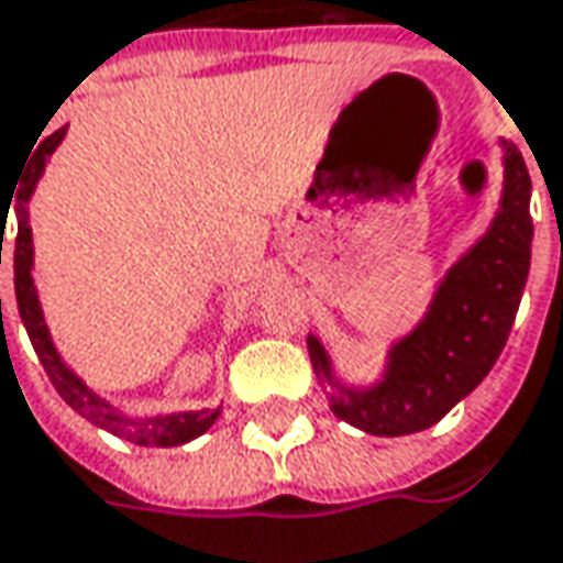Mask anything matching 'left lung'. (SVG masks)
<instances>
[{
    "label": "left lung",
    "mask_w": 563,
    "mask_h": 563,
    "mask_svg": "<svg viewBox=\"0 0 563 563\" xmlns=\"http://www.w3.org/2000/svg\"><path fill=\"white\" fill-rule=\"evenodd\" d=\"M501 144V208L488 233L444 274L426 318L390 346L380 380L372 387L343 384L321 340L308 336L314 375L330 387L336 419L378 438L426 431L470 397L498 362L523 299L532 255V183L523 154L507 141Z\"/></svg>",
    "instance_id": "1"
}]
</instances>
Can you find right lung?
Masks as SVG:
<instances>
[{
	"label": "right lung",
	"mask_w": 563,
	"mask_h": 563,
	"mask_svg": "<svg viewBox=\"0 0 563 563\" xmlns=\"http://www.w3.org/2000/svg\"><path fill=\"white\" fill-rule=\"evenodd\" d=\"M65 137V129L53 132L49 137L40 141V147L34 151V157L27 163L24 176H21V185L18 191H12V198H18L14 205V220H18V235L12 239V257H14V299H18V314L27 328V336L37 350L40 362L46 368V375L53 380V387L59 390V397L65 404L71 406L78 416L90 419L97 428H107L110 434L122 438V441H132V444H144V448H179V444H188L195 441L198 434H205L220 409H188V412H169V416H125L119 412L115 406L107 404L100 394H93L87 387L85 380L78 378L65 362H62L59 350L49 336V328L43 321V308H40L37 299V286H34V235H31V220H27V201L37 188L40 176L46 169V159L53 157V151L62 144ZM9 208L12 201L0 205V220H2V233H0V264H2V235H5V220H9ZM0 324H2V299H0Z\"/></svg>",
	"instance_id": "add662e5"
}]
</instances>
